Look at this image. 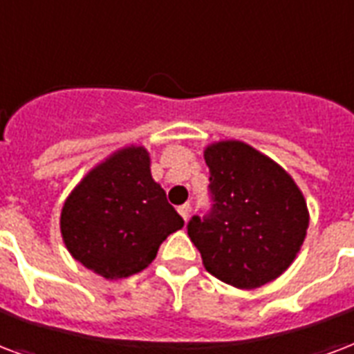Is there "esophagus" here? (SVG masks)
Instances as JSON below:
<instances>
[{
    "mask_svg": "<svg viewBox=\"0 0 354 354\" xmlns=\"http://www.w3.org/2000/svg\"><path fill=\"white\" fill-rule=\"evenodd\" d=\"M189 212H191V206L187 203L182 204V206H178V214L184 217L185 221H187V217H189Z\"/></svg>",
    "mask_w": 354,
    "mask_h": 354,
    "instance_id": "esophagus-1",
    "label": "esophagus"
}]
</instances>
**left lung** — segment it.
<instances>
[{"instance_id":"left-lung-1","label":"left lung","mask_w":354,"mask_h":354,"mask_svg":"<svg viewBox=\"0 0 354 354\" xmlns=\"http://www.w3.org/2000/svg\"><path fill=\"white\" fill-rule=\"evenodd\" d=\"M204 161L214 204L187 223L204 268L238 289L274 281L297 259L310 225L302 191L276 161L240 140L206 146Z\"/></svg>"}]
</instances>
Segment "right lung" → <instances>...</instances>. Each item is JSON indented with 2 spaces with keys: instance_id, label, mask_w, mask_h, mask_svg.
Instances as JSON below:
<instances>
[{
  "instance_id": "1",
  "label": "right lung",
  "mask_w": 354,
  "mask_h": 354,
  "mask_svg": "<svg viewBox=\"0 0 354 354\" xmlns=\"http://www.w3.org/2000/svg\"><path fill=\"white\" fill-rule=\"evenodd\" d=\"M182 227L184 219L151 178L144 146H125L93 167L71 191L59 217L65 248L104 279L142 272Z\"/></svg>"
}]
</instances>
